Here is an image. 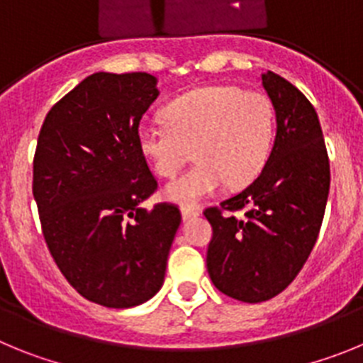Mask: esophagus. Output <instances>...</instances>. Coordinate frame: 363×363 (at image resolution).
I'll return each instance as SVG.
<instances>
[{
    "instance_id": "obj_1",
    "label": "esophagus",
    "mask_w": 363,
    "mask_h": 363,
    "mask_svg": "<svg viewBox=\"0 0 363 363\" xmlns=\"http://www.w3.org/2000/svg\"><path fill=\"white\" fill-rule=\"evenodd\" d=\"M200 214V211L194 209V207H182V216L184 220H191V218H196Z\"/></svg>"
}]
</instances>
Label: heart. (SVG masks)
Here are the masks:
<instances>
[{
  "instance_id": "obj_1",
  "label": "heart",
  "mask_w": 363,
  "mask_h": 363,
  "mask_svg": "<svg viewBox=\"0 0 363 363\" xmlns=\"http://www.w3.org/2000/svg\"><path fill=\"white\" fill-rule=\"evenodd\" d=\"M169 121H145L138 147L152 171L171 178L191 158L198 163L165 187L169 200L192 207L230 185H245L264 169L274 140V108L258 91L201 86L167 107Z\"/></svg>"
}]
</instances>
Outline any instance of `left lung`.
Returning a JSON list of instances; mask_svg holds the SVG:
<instances>
[{"instance_id": "1", "label": "left lung", "mask_w": 363, "mask_h": 363, "mask_svg": "<svg viewBox=\"0 0 363 363\" xmlns=\"http://www.w3.org/2000/svg\"><path fill=\"white\" fill-rule=\"evenodd\" d=\"M277 112V138L258 178L205 209L213 225L207 271L216 289L258 303L280 294L313 251L325 213L331 171L318 114L293 83L262 74ZM226 214H223V211ZM243 210L236 218L230 212Z\"/></svg>"}]
</instances>
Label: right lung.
Listing matches in <instances>:
<instances>
[{"label": "right lung", "mask_w": 363, "mask_h": 363, "mask_svg": "<svg viewBox=\"0 0 363 363\" xmlns=\"http://www.w3.org/2000/svg\"><path fill=\"white\" fill-rule=\"evenodd\" d=\"M158 94L147 72H96L50 108L38 136L32 192L47 247L74 289L112 309L158 293L182 221L172 203L140 207L158 189L138 147Z\"/></svg>", "instance_id": "obj_1"}]
</instances>
